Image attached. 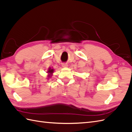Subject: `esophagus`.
Instances as JSON below:
<instances>
[{"mask_svg": "<svg viewBox=\"0 0 132 132\" xmlns=\"http://www.w3.org/2000/svg\"><path fill=\"white\" fill-rule=\"evenodd\" d=\"M62 66L63 68H67V67H68V64H66V63H63V64H62Z\"/></svg>", "mask_w": 132, "mask_h": 132, "instance_id": "34e87169", "label": "esophagus"}]
</instances>
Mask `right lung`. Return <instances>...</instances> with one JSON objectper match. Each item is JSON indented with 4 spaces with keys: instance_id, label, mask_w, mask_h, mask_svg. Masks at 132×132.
Returning <instances> with one entry per match:
<instances>
[{
    "instance_id": "add662e5",
    "label": "right lung",
    "mask_w": 132,
    "mask_h": 132,
    "mask_svg": "<svg viewBox=\"0 0 132 132\" xmlns=\"http://www.w3.org/2000/svg\"><path fill=\"white\" fill-rule=\"evenodd\" d=\"M54 72V69L53 68L49 67L48 69L47 70V79H50L52 77V76L53 75V73Z\"/></svg>"
}]
</instances>
